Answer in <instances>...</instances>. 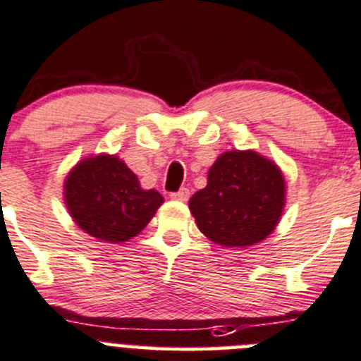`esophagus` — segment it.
Segmentation results:
<instances>
[{
  "label": "esophagus",
  "mask_w": 361,
  "mask_h": 361,
  "mask_svg": "<svg viewBox=\"0 0 361 361\" xmlns=\"http://www.w3.org/2000/svg\"><path fill=\"white\" fill-rule=\"evenodd\" d=\"M188 197H190V190L188 188H180L178 192L171 194V199H174V201H187Z\"/></svg>",
  "instance_id": "obj_1"
}]
</instances>
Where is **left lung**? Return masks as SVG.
<instances>
[{
    "instance_id": "obj_1",
    "label": "left lung",
    "mask_w": 361,
    "mask_h": 361,
    "mask_svg": "<svg viewBox=\"0 0 361 361\" xmlns=\"http://www.w3.org/2000/svg\"><path fill=\"white\" fill-rule=\"evenodd\" d=\"M286 204L284 174L257 152H226L188 201L199 231L222 247H250L274 233Z\"/></svg>"
}]
</instances>
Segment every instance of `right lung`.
I'll return each instance as SVG.
<instances>
[{"label": "right lung", "mask_w": 361, "mask_h": 361, "mask_svg": "<svg viewBox=\"0 0 361 361\" xmlns=\"http://www.w3.org/2000/svg\"><path fill=\"white\" fill-rule=\"evenodd\" d=\"M162 202L159 192L141 188L137 176L116 155L87 157L65 180V204L73 222L107 243L137 236Z\"/></svg>", "instance_id": "right-lung-1"}]
</instances>
